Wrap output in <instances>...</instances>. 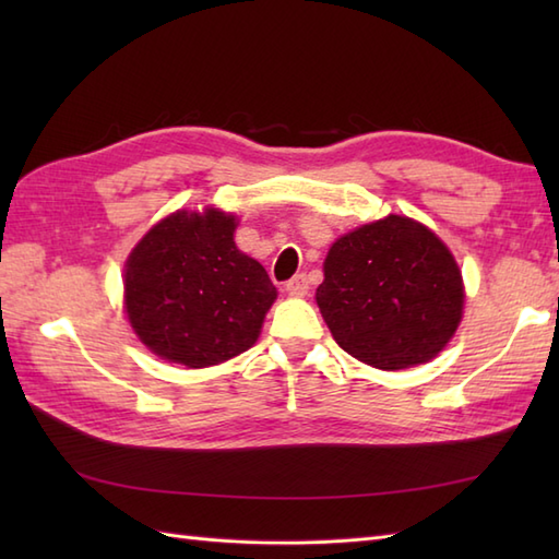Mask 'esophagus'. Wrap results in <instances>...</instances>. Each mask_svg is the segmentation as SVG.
<instances>
[{"instance_id": "esophagus-1", "label": "esophagus", "mask_w": 559, "mask_h": 559, "mask_svg": "<svg viewBox=\"0 0 559 559\" xmlns=\"http://www.w3.org/2000/svg\"><path fill=\"white\" fill-rule=\"evenodd\" d=\"M286 290H288L290 295H298V298H302V295H307V290H310V283H307L305 273H298V276H293V278L286 283Z\"/></svg>"}]
</instances>
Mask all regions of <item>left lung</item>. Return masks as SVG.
<instances>
[{"label": "left lung", "instance_id": "left-lung-1", "mask_svg": "<svg viewBox=\"0 0 559 559\" xmlns=\"http://www.w3.org/2000/svg\"><path fill=\"white\" fill-rule=\"evenodd\" d=\"M317 305L334 341L377 370L432 360L461 322L463 281L447 245L406 216L338 237Z\"/></svg>", "mask_w": 559, "mask_h": 559}]
</instances>
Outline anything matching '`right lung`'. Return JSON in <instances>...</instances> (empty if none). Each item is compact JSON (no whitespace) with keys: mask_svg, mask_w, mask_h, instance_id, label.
I'll return each mask as SVG.
<instances>
[{"mask_svg":"<svg viewBox=\"0 0 559 559\" xmlns=\"http://www.w3.org/2000/svg\"><path fill=\"white\" fill-rule=\"evenodd\" d=\"M235 216L218 209L177 211L129 254L127 317L158 358L197 370L254 346L276 286L235 247Z\"/></svg>","mask_w":559,"mask_h":559,"instance_id":"obj_1","label":"right lung"}]
</instances>
